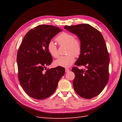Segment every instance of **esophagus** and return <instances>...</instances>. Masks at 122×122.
<instances>
[{"label":"esophagus","instance_id":"esophagus-1","mask_svg":"<svg viewBox=\"0 0 122 122\" xmlns=\"http://www.w3.org/2000/svg\"><path fill=\"white\" fill-rule=\"evenodd\" d=\"M69 71H70V69H69V68H65V71H66V72H69Z\"/></svg>","mask_w":122,"mask_h":122}]
</instances>
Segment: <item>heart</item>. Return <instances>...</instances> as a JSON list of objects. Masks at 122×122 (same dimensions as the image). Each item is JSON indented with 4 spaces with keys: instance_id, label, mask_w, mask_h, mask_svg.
Instances as JSON below:
<instances>
[{
    "instance_id": "1",
    "label": "heart",
    "mask_w": 122,
    "mask_h": 122,
    "mask_svg": "<svg viewBox=\"0 0 122 122\" xmlns=\"http://www.w3.org/2000/svg\"><path fill=\"white\" fill-rule=\"evenodd\" d=\"M58 44L66 45V56H61L54 61L56 66L64 67L71 66L75 61V56H78L81 51V44L80 40L75 38L73 35L69 32H62L56 39ZM47 50L50 55L55 58L58 56L57 47L53 41H50L47 44Z\"/></svg>"
}]
</instances>
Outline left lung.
<instances>
[{
  "instance_id": "8db88e82",
  "label": "left lung",
  "mask_w": 122,
  "mask_h": 122,
  "mask_svg": "<svg viewBox=\"0 0 122 122\" xmlns=\"http://www.w3.org/2000/svg\"><path fill=\"white\" fill-rule=\"evenodd\" d=\"M77 36L81 44V51L75 65L86 69L73 67L74 89L81 97L91 99L105 88L109 78V54L101 33L91 25L80 24L64 26Z\"/></svg>"
}]
</instances>
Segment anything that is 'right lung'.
I'll use <instances>...</instances> for the list:
<instances>
[{
  "label": "right lung",
  "instance_id": "right-lung-1",
  "mask_svg": "<svg viewBox=\"0 0 122 122\" xmlns=\"http://www.w3.org/2000/svg\"><path fill=\"white\" fill-rule=\"evenodd\" d=\"M61 31L53 25H38L26 34L19 48V80L25 92L32 98L43 99L50 97L65 74V68L61 66L44 71L53 61L47 50L48 43Z\"/></svg>",
  "mask_w": 122,
  "mask_h": 122
}]
</instances>
